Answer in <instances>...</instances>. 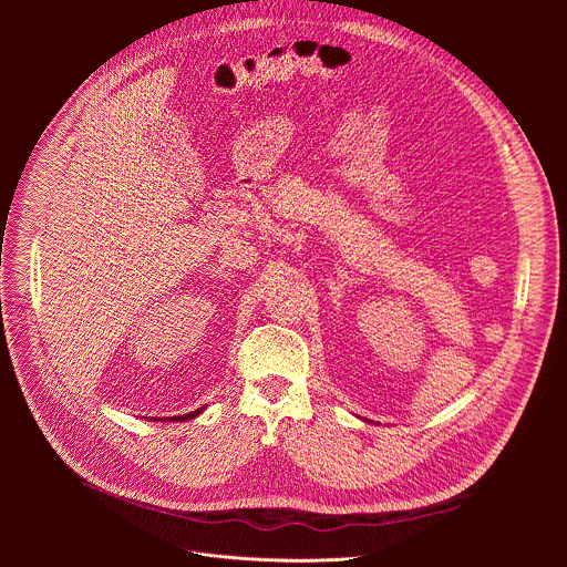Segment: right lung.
<instances>
[{"instance_id":"add662e5","label":"right lung","mask_w":567,"mask_h":567,"mask_svg":"<svg viewBox=\"0 0 567 567\" xmlns=\"http://www.w3.org/2000/svg\"><path fill=\"white\" fill-rule=\"evenodd\" d=\"M204 409H206V406H202V409H197V411H193V413H188V415H182V417H173V422H175V420H179V422H186V420H193V417H197V415H199V413H202V411H204Z\"/></svg>"}]
</instances>
